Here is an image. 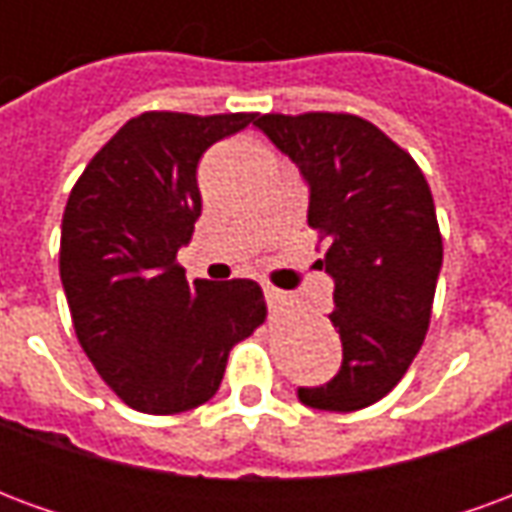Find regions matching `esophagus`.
Returning <instances> with one entry per match:
<instances>
[{"mask_svg": "<svg viewBox=\"0 0 512 512\" xmlns=\"http://www.w3.org/2000/svg\"><path fill=\"white\" fill-rule=\"evenodd\" d=\"M263 293H266V301H268V310L274 312L279 310L282 304H285V293L277 288H271V285H263Z\"/></svg>", "mask_w": 512, "mask_h": 512, "instance_id": "34e87169", "label": "esophagus"}]
</instances>
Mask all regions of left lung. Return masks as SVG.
<instances>
[{
	"label": "left lung",
	"instance_id": "8db88e82",
	"mask_svg": "<svg viewBox=\"0 0 512 512\" xmlns=\"http://www.w3.org/2000/svg\"><path fill=\"white\" fill-rule=\"evenodd\" d=\"M255 126L310 186L307 222L329 241L318 266L334 279L329 321L343 340L340 373L301 386L321 411L373 406L406 376L428 332L441 271L433 194L417 161L356 115H263Z\"/></svg>",
	"mask_w": 512,
	"mask_h": 512
}]
</instances>
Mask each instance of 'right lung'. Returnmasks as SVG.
Masks as SVG:
<instances>
[{
	"label": "right lung",
	"instance_id": "obj_1",
	"mask_svg": "<svg viewBox=\"0 0 512 512\" xmlns=\"http://www.w3.org/2000/svg\"><path fill=\"white\" fill-rule=\"evenodd\" d=\"M255 120L252 112L131 117L68 197L60 277L73 329L98 376L136 411L208 403L233 345L266 321L257 282L189 285L178 266L202 211V153Z\"/></svg>",
	"mask_w": 512,
	"mask_h": 512
}]
</instances>
